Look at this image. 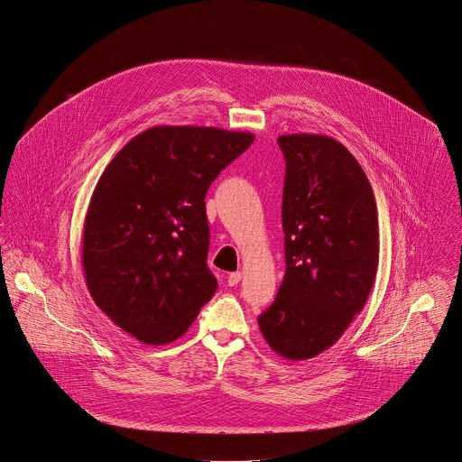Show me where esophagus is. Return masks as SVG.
<instances>
[{
    "instance_id": "esophagus-1",
    "label": "esophagus",
    "mask_w": 462,
    "mask_h": 462,
    "mask_svg": "<svg viewBox=\"0 0 462 462\" xmlns=\"http://www.w3.org/2000/svg\"><path fill=\"white\" fill-rule=\"evenodd\" d=\"M241 280H243V273H241V271L228 274V284H230V286H236V284H239Z\"/></svg>"
}]
</instances>
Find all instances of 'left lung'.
Segmentation results:
<instances>
[{
  "instance_id": "obj_1",
  "label": "left lung",
  "mask_w": 462,
  "mask_h": 462,
  "mask_svg": "<svg viewBox=\"0 0 462 462\" xmlns=\"http://www.w3.org/2000/svg\"><path fill=\"white\" fill-rule=\"evenodd\" d=\"M283 283L258 317L267 345L290 360L330 348L354 321L376 278L380 236L374 193L354 154L336 139L282 135Z\"/></svg>"
}]
</instances>
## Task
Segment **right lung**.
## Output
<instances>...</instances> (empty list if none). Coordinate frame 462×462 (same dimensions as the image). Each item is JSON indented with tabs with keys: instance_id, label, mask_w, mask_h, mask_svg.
<instances>
[{
	"instance_id": "obj_1",
	"label": "right lung",
	"mask_w": 462,
	"mask_h": 462,
	"mask_svg": "<svg viewBox=\"0 0 462 462\" xmlns=\"http://www.w3.org/2000/svg\"><path fill=\"white\" fill-rule=\"evenodd\" d=\"M253 134L152 126L106 165L84 219L82 267L97 306L145 345L180 337L213 299L206 193Z\"/></svg>"
}]
</instances>
